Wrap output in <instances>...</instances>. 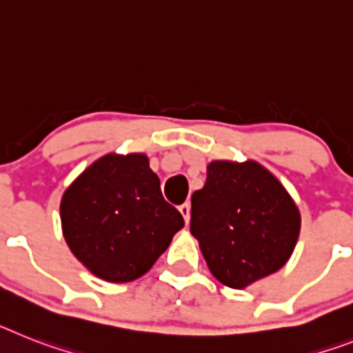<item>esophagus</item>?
I'll list each match as a JSON object with an SVG mask.
<instances>
[{"instance_id":"34e87169","label":"esophagus","mask_w":353,"mask_h":353,"mask_svg":"<svg viewBox=\"0 0 353 353\" xmlns=\"http://www.w3.org/2000/svg\"><path fill=\"white\" fill-rule=\"evenodd\" d=\"M179 212H181V215L185 217V222L188 224L190 222V203H185L179 206Z\"/></svg>"}]
</instances>
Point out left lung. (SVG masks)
I'll list each match as a JSON object with an SVG mask.
<instances>
[{
  "label": "left lung",
  "instance_id": "1",
  "mask_svg": "<svg viewBox=\"0 0 353 353\" xmlns=\"http://www.w3.org/2000/svg\"><path fill=\"white\" fill-rule=\"evenodd\" d=\"M300 210L256 161H212L192 195L190 232L219 282L244 289L283 268L300 236Z\"/></svg>",
  "mask_w": 353,
  "mask_h": 353
}]
</instances>
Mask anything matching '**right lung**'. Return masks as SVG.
Wrapping results in <instances>:
<instances>
[{"label":"right lung","instance_id":"add662e5","mask_svg":"<svg viewBox=\"0 0 353 353\" xmlns=\"http://www.w3.org/2000/svg\"><path fill=\"white\" fill-rule=\"evenodd\" d=\"M61 222L71 253L112 283L143 276L185 226L145 154H108L90 165L62 195Z\"/></svg>","mask_w":353,"mask_h":353}]
</instances>
